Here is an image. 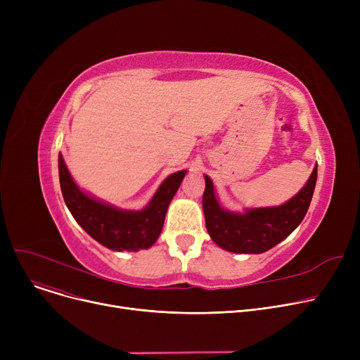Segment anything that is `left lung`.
Here are the masks:
<instances>
[{
  "instance_id": "left-lung-1",
  "label": "left lung",
  "mask_w": 360,
  "mask_h": 360,
  "mask_svg": "<svg viewBox=\"0 0 360 360\" xmlns=\"http://www.w3.org/2000/svg\"><path fill=\"white\" fill-rule=\"evenodd\" d=\"M202 212L205 228L221 250L235 254H262L286 239L304 220L316 184V165L307 184L289 201L274 207L231 212L220 204L213 181L204 175Z\"/></svg>"
}]
</instances>
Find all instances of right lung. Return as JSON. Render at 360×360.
<instances>
[{"label":"right lung","mask_w":360,"mask_h":360,"mask_svg":"<svg viewBox=\"0 0 360 360\" xmlns=\"http://www.w3.org/2000/svg\"><path fill=\"white\" fill-rule=\"evenodd\" d=\"M60 185L70 213L82 228L112 251L147 250L160 236L167 207L179 190L186 170L169 175L141 210H122L83 191L58 155Z\"/></svg>","instance_id":"obj_1"}]
</instances>
